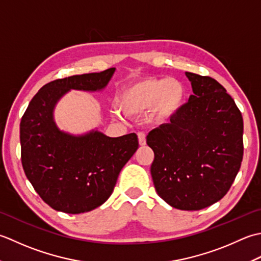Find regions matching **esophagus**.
Segmentation results:
<instances>
[{
	"label": "esophagus",
	"instance_id": "34e87169",
	"mask_svg": "<svg viewBox=\"0 0 261 261\" xmlns=\"http://www.w3.org/2000/svg\"><path fill=\"white\" fill-rule=\"evenodd\" d=\"M137 137H138V143H140L141 146L146 144V136L144 133H142V132L137 133Z\"/></svg>",
	"mask_w": 261,
	"mask_h": 261
}]
</instances>
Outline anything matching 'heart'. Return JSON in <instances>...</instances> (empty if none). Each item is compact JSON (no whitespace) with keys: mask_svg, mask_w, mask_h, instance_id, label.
I'll list each match as a JSON object with an SVG mask.
<instances>
[{"mask_svg":"<svg viewBox=\"0 0 261 261\" xmlns=\"http://www.w3.org/2000/svg\"><path fill=\"white\" fill-rule=\"evenodd\" d=\"M185 87L175 79H143L124 87L118 93V103L127 115H141L154 109L160 119H167L184 102ZM113 114L120 117V111Z\"/></svg>","mask_w":261,"mask_h":261,"instance_id":"heart-1","label":"heart"}]
</instances>
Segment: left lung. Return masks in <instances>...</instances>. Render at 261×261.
Returning <instances> with one entry per match:
<instances>
[{
  "instance_id": "left-lung-1",
  "label": "left lung",
  "mask_w": 261,
  "mask_h": 261,
  "mask_svg": "<svg viewBox=\"0 0 261 261\" xmlns=\"http://www.w3.org/2000/svg\"><path fill=\"white\" fill-rule=\"evenodd\" d=\"M193 94L170 123L148 133L158 195L174 208L198 211L224 197L240 170L243 119L216 80L186 72Z\"/></svg>"
}]
</instances>
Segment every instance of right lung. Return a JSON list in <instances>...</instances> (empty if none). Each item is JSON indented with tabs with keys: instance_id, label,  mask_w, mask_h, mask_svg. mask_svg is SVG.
I'll use <instances>...</instances> for the list:
<instances>
[{
	"instance_id": "obj_1",
	"label": "right lung",
	"mask_w": 261,
	"mask_h": 261,
	"mask_svg": "<svg viewBox=\"0 0 261 261\" xmlns=\"http://www.w3.org/2000/svg\"><path fill=\"white\" fill-rule=\"evenodd\" d=\"M115 71L111 67L47 83L31 99L21 119L24 173L41 199L55 211L80 214L102 205L137 150L135 133L109 137L92 129L74 135L60 129L54 118L57 102L67 92L102 91Z\"/></svg>"
}]
</instances>
